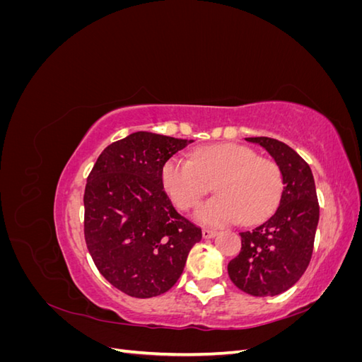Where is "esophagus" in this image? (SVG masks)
Masks as SVG:
<instances>
[{
	"label": "esophagus",
	"mask_w": 362,
	"mask_h": 362,
	"mask_svg": "<svg viewBox=\"0 0 362 362\" xmlns=\"http://www.w3.org/2000/svg\"><path fill=\"white\" fill-rule=\"evenodd\" d=\"M217 235V231L216 229H210V228H204L202 229V237L204 238H213Z\"/></svg>",
	"instance_id": "obj_1"
}]
</instances>
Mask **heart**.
<instances>
[{
    "instance_id": "b5f03b06",
    "label": "heart",
    "mask_w": 362,
    "mask_h": 362,
    "mask_svg": "<svg viewBox=\"0 0 362 362\" xmlns=\"http://www.w3.org/2000/svg\"><path fill=\"white\" fill-rule=\"evenodd\" d=\"M216 181V196L194 211L205 225L243 221L254 223L275 210L282 193V175L275 161L258 157L238 144L196 149L192 158L175 156L161 169L163 189L180 210H189Z\"/></svg>"
}]
</instances>
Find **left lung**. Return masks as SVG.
<instances>
[{"label":"left lung","instance_id":"left-lung-1","mask_svg":"<svg viewBox=\"0 0 362 362\" xmlns=\"http://www.w3.org/2000/svg\"><path fill=\"white\" fill-rule=\"evenodd\" d=\"M276 161L284 189L266 222L240 233L242 250L229 261L228 275L242 291L266 298L287 291L310 264L319 223L313 172L298 152L270 137H247Z\"/></svg>","mask_w":362,"mask_h":362}]
</instances>
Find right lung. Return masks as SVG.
Masks as SVG:
<instances>
[{
    "label": "right lung",
    "mask_w": 362,
    "mask_h": 362,
    "mask_svg": "<svg viewBox=\"0 0 362 362\" xmlns=\"http://www.w3.org/2000/svg\"><path fill=\"white\" fill-rule=\"evenodd\" d=\"M193 144L137 131L108 145L87 177L84 238L101 275L133 298L170 290L184 270L201 228L175 210L161 169Z\"/></svg>",
    "instance_id": "1"
}]
</instances>
